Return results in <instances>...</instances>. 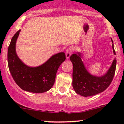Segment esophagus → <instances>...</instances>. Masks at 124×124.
Returning <instances> with one entry per match:
<instances>
[{
  "label": "esophagus",
  "instance_id": "obj_1",
  "mask_svg": "<svg viewBox=\"0 0 124 124\" xmlns=\"http://www.w3.org/2000/svg\"><path fill=\"white\" fill-rule=\"evenodd\" d=\"M72 49L71 47H70V48H68V49L66 50V57L67 59H68L70 57L71 53H72Z\"/></svg>",
  "mask_w": 124,
  "mask_h": 124
}]
</instances>
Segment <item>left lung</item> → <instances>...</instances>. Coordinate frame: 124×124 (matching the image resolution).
I'll list each match as a JSON object with an SVG mask.
<instances>
[{"instance_id":"1","label":"left lung","mask_w":124,"mask_h":124,"mask_svg":"<svg viewBox=\"0 0 124 124\" xmlns=\"http://www.w3.org/2000/svg\"><path fill=\"white\" fill-rule=\"evenodd\" d=\"M112 50L116 54L113 44ZM70 60L73 65L72 87L78 94L83 96H93L105 90L111 84L115 74L116 59L113 60L106 74L101 77L93 76L87 71L82 61L80 53L72 54Z\"/></svg>"}]
</instances>
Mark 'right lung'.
Here are the masks:
<instances>
[{
	"mask_svg": "<svg viewBox=\"0 0 124 124\" xmlns=\"http://www.w3.org/2000/svg\"><path fill=\"white\" fill-rule=\"evenodd\" d=\"M20 31L11 40L8 48V65L16 84L23 90L32 93H44L49 90L54 83L56 72L66 60L63 52L54 54L44 64L29 67L24 64L16 53V42Z\"/></svg>",
	"mask_w": 124,
	"mask_h": 124,
	"instance_id": "right-lung-1",
	"label": "right lung"
}]
</instances>
